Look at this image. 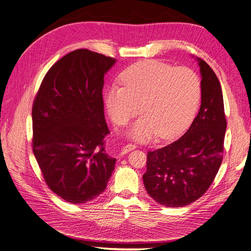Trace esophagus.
Returning <instances> with one entry per match:
<instances>
[{"label": "esophagus", "instance_id": "1", "mask_svg": "<svg viewBox=\"0 0 251 251\" xmlns=\"http://www.w3.org/2000/svg\"><path fill=\"white\" fill-rule=\"evenodd\" d=\"M135 149H136V147L134 146V144L128 143V144H126V146L122 149V153H127V152H129V151H133V150H135Z\"/></svg>", "mask_w": 251, "mask_h": 251}]
</instances>
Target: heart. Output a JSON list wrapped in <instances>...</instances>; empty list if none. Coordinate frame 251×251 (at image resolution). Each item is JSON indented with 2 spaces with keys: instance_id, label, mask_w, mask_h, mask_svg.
I'll use <instances>...</instances> for the list:
<instances>
[{
  "instance_id": "1",
  "label": "heart",
  "mask_w": 251,
  "mask_h": 251,
  "mask_svg": "<svg viewBox=\"0 0 251 251\" xmlns=\"http://www.w3.org/2000/svg\"><path fill=\"white\" fill-rule=\"evenodd\" d=\"M122 81L124 86L112 84L105 90V105L117 125L127 124L140 110L142 116L128 131L138 141H148L155 134L176 136L191 121L199 105L201 81L188 68L144 61L125 70Z\"/></svg>"
}]
</instances>
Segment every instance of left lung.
<instances>
[{
	"label": "left lung",
	"mask_w": 251,
	"mask_h": 251,
	"mask_svg": "<svg viewBox=\"0 0 251 251\" xmlns=\"http://www.w3.org/2000/svg\"><path fill=\"white\" fill-rule=\"evenodd\" d=\"M201 74V104L187 132L169 146L148 152L142 176L148 193L169 207L190 204L213 183L223 161L226 116L214 70L195 58Z\"/></svg>",
	"instance_id": "8db88e82"
}]
</instances>
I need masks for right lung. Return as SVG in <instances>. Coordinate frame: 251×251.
Here are the masks:
<instances>
[{"label": "right lung", "mask_w": 251, "mask_h": 251, "mask_svg": "<svg viewBox=\"0 0 251 251\" xmlns=\"http://www.w3.org/2000/svg\"><path fill=\"white\" fill-rule=\"evenodd\" d=\"M116 59L80 49L51 66L32 107V149L50 189L71 203L107 187L116 159L104 151L103 77Z\"/></svg>", "instance_id": "right-lung-1"}]
</instances>
